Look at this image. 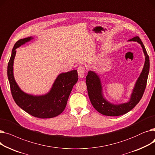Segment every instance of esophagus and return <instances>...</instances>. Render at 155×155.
Segmentation results:
<instances>
[{
	"label": "esophagus",
	"instance_id": "34e87169",
	"mask_svg": "<svg viewBox=\"0 0 155 155\" xmlns=\"http://www.w3.org/2000/svg\"><path fill=\"white\" fill-rule=\"evenodd\" d=\"M78 74L80 78H84L85 75V67L82 65H80L77 68Z\"/></svg>",
	"mask_w": 155,
	"mask_h": 155
}]
</instances>
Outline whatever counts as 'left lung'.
<instances>
[{
  "mask_svg": "<svg viewBox=\"0 0 155 155\" xmlns=\"http://www.w3.org/2000/svg\"><path fill=\"white\" fill-rule=\"evenodd\" d=\"M127 41L139 43L143 48L145 61L143 70L137 78L127 102L121 104H114L109 102L104 97L101 79L94 71H88L86 77V84L88 95L93 107L99 113L105 116H118L123 115L133 109L142 98L147 83L150 70V58L144 46L138 36H136Z\"/></svg>",
  "mask_w": 155,
  "mask_h": 155,
  "instance_id": "left-lung-1",
  "label": "left lung"
}]
</instances>
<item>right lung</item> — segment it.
<instances>
[{
	"label": "right lung",
	"instance_id": "right-lung-1",
	"mask_svg": "<svg viewBox=\"0 0 155 155\" xmlns=\"http://www.w3.org/2000/svg\"><path fill=\"white\" fill-rule=\"evenodd\" d=\"M34 39L30 36L19 40L12 50L7 66V77L13 99L19 107L31 116L41 118H52L60 115L66 107L73 85L78 81L77 70L60 73L56 77L50 91L43 95H32L22 91L14 76V60L16 49Z\"/></svg>",
	"mask_w": 155,
	"mask_h": 155
}]
</instances>
